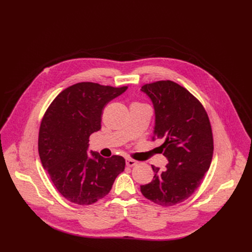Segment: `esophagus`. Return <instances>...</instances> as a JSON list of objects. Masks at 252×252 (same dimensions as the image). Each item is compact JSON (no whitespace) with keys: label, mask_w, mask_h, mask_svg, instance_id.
<instances>
[{"label":"esophagus","mask_w":252,"mask_h":252,"mask_svg":"<svg viewBox=\"0 0 252 252\" xmlns=\"http://www.w3.org/2000/svg\"><path fill=\"white\" fill-rule=\"evenodd\" d=\"M137 162H138V161H136V160H134V159H129V158H126V166H129V167L136 165Z\"/></svg>","instance_id":"34e87169"}]
</instances>
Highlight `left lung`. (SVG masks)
I'll return each instance as SVG.
<instances>
[{
  "label": "left lung",
  "mask_w": 252,
  "mask_h": 252,
  "mask_svg": "<svg viewBox=\"0 0 252 252\" xmlns=\"http://www.w3.org/2000/svg\"><path fill=\"white\" fill-rule=\"evenodd\" d=\"M141 91L153 104V139L163 141L160 149L167 159L164 169L152 165L154 178L141 192L156 204L171 206L199 187L213 159V131L203 106L182 86L161 81Z\"/></svg>",
  "instance_id": "obj_1"
}]
</instances>
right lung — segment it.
Here are the masks:
<instances>
[{
	"mask_svg": "<svg viewBox=\"0 0 252 252\" xmlns=\"http://www.w3.org/2000/svg\"><path fill=\"white\" fill-rule=\"evenodd\" d=\"M127 87L78 83L62 91L46 111L38 133L43 167L59 193L79 205L107 195L124 171L123 156L104 158L89 152V138L101 128L102 110Z\"/></svg>",
	"mask_w": 252,
	"mask_h": 252,
	"instance_id": "add662e5",
	"label": "right lung"
}]
</instances>
